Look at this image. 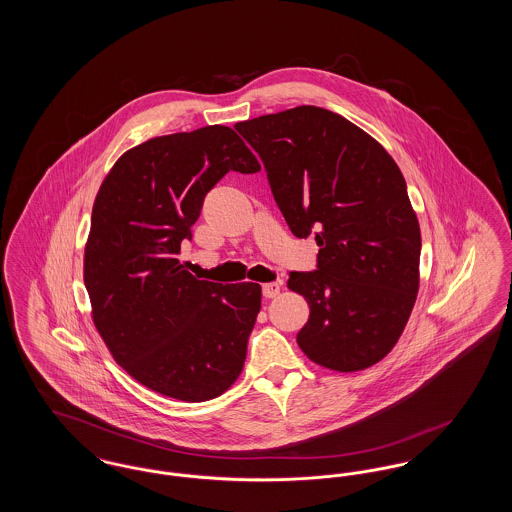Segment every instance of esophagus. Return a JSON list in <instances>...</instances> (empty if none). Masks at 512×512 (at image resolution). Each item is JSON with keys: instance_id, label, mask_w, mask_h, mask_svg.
<instances>
[{"instance_id": "obj_1", "label": "esophagus", "mask_w": 512, "mask_h": 512, "mask_svg": "<svg viewBox=\"0 0 512 512\" xmlns=\"http://www.w3.org/2000/svg\"><path fill=\"white\" fill-rule=\"evenodd\" d=\"M278 293H280V282H268V284H263V295H265L267 299L276 297Z\"/></svg>"}]
</instances>
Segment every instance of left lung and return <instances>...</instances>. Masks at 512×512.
Listing matches in <instances>:
<instances>
[{"label": "left lung", "instance_id": "1", "mask_svg": "<svg viewBox=\"0 0 512 512\" xmlns=\"http://www.w3.org/2000/svg\"><path fill=\"white\" fill-rule=\"evenodd\" d=\"M261 157L293 236H315L317 270L290 272L311 309L297 334L317 365L384 359L418 292L420 228L390 153L340 115L301 105L234 126Z\"/></svg>", "mask_w": 512, "mask_h": 512}]
</instances>
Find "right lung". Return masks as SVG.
Returning <instances> with one entry per match:
<instances>
[{"label":"right lung","mask_w":512,"mask_h":512,"mask_svg":"<svg viewBox=\"0 0 512 512\" xmlns=\"http://www.w3.org/2000/svg\"><path fill=\"white\" fill-rule=\"evenodd\" d=\"M261 171L228 126L128 149L99 188L84 253L92 315L115 361L140 384L199 403L244 368L261 286L197 280L178 261L205 195L226 172Z\"/></svg>","instance_id":"add662e5"}]
</instances>
